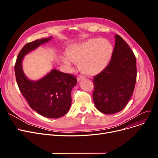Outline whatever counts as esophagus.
<instances>
[{
    "instance_id": "1",
    "label": "esophagus",
    "mask_w": 158,
    "mask_h": 158,
    "mask_svg": "<svg viewBox=\"0 0 158 158\" xmlns=\"http://www.w3.org/2000/svg\"><path fill=\"white\" fill-rule=\"evenodd\" d=\"M84 79H85V77H83V76H80L77 77V81H81V80H84Z\"/></svg>"
}]
</instances>
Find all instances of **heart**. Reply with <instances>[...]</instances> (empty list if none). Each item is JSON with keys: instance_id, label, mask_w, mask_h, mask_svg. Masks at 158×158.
<instances>
[{"instance_id": "heart-1", "label": "heart", "mask_w": 158, "mask_h": 158, "mask_svg": "<svg viewBox=\"0 0 158 158\" xmlns=\"http://www.w3.org/2000/svg\"><path fill=\"white\" fill-rule=\"evenodd\" d=\"M113 52L110 41L106 39L93 38L73 44L68 48V53L61 57L62 63L69 69L75 62L84 73L94 76L102 72L108 65Z\"/></svg>"}]
</instances>
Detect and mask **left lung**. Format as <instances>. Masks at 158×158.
I'll list each match as a JSON object with an SVG mask.
<instances>
[{
	"mask_svg": "<svg viewBox=\"0 0 158 158\" xmlns=\"http://www.w3.org/2000/svg\"><path fill=\"white\" fill-rule=\"evenodd\" d=\"M111 60L107 67L93 79V99L98 110L114 114L126 107L136 81V60L129 46L116 35Z\"/></svg>",
	"mask_w": 158,
	"mask_h": 158,
	"instance_id": "8db88e82",
	"label": "left lung"
}]
</instances>
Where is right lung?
<instances>
[{
	"mask_svg": "<svg viewBox=\"0 0 158 158\" xmlns=\"http://www.w3.org/2000/svg\"><path fill=\"white\" fill-rule=\"evenodd\" d=\"M52 39L36 40L27 44L19 52L15 65L19 89L29 106L38 114L49 118H60L68 113L72 103L71 92L77 79L71 74L53 69L38 81H31L22 69L23 57Z\"/></svg>",
	"mask_w": 158,
	"mask_h": 158,
	"instance_id": "1",
	"label": "right lung"
}]
</instances>
